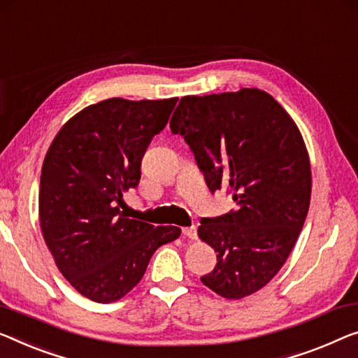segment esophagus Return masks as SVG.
I'll list each match as a JSON object with an SVG mask.
<instances>
[{
	"label": "esophagus",
	"instance_id": "1",
	"mask_svg": "<svg viewBox=\"0 0 358 358\" xmlns=\"http://www.w3.org/2000/svg\"><path fill=\"white\" fill-rule=\"evenodd\" d=\"M183 234L189 239H197V228L194 225L193 227H186V228H183Z\"/></svg>",
	"mask_w": 358,
	"mask_h": 358
}]
</instances>
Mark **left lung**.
Wrapping results in <instances>:
<instances>
[{
    "instance_id": "1",
    "label": "left lung",
    "mask_w": 358,
    "mask_h": 358,
    "mask_svg": "<svg viewBox=\"0 0 358 358\" xmlns=\"http://www.w3.org/2000/svg\"><path fill=\"white\" fill-rule=\"evenodd\" d=\"M170 130L194 152L210 191L228 186L238 209L202 218L197 234L217 252L201 281L225 299L270 282L289 257L312 193L308 152L296 122L257 88L185 96Z\"/></svg>"
}]
</instances>
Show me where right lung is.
<instances>
[{"label": "right lung", "mask_w": 358, "mask_h": 358, "mask_svg": "<svg viewBox=\"0 0 358 358\" xmlns=\"http://www.w3.org/2000/svg\"><path fill=\"white\" fill-rule=\"evenodd\" d=\"M178 98H110L57 131L41 167L38 212L55 262L80 294L99 303L128 294L178 227H154L120 210L141 178V159Z\"/></svg>", "instance_id": "right-lung-1"}]
</instances>
